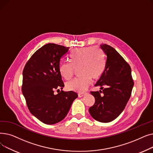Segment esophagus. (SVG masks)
Returning <instances> with one entry per match:
<instances>
[{"mask_svg":"<svg viewBox=\"0 0 153 153\" xmlns=\"http://www.w3.org/2000/svg\"><path fill=\"white\" fill-rule=\"evenodd\" d=\"M86 94H87V93H80V94H78V97H84V96L86 95Z\"/></svg>","mask_w":153,"mask_h":153,"instance_id":"esophagus-1","label":"esophagus"}]
</instances>
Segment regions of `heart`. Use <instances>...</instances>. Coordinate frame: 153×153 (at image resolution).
I'll return each instance as SVG.
<instances>
[{
  "label": "heart",
  "mask_w": 153,
  "mask_h": 153,
  "mask_svg": "<svg viewBox=\"0 0 153 153\" xmlns=\"http://www.w3.org/2000/svg\"><path fill=\"white\" fill-rule=\"evenodd\" d=\"M71 62H61L59 71L66 81L73 77L76 69H79L81 75L66 84L67 89L76 92H83L91 83L92 78L97 79L105 67V58L102 51L97 46L76 48L69 54Z\"/></svg>",
  "instance_id": "heart-1"
}]
</instances>
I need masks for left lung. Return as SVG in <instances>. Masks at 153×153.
Instances as JSON below:
<instances>
[{
	"mask_svg": "<svg viewBox=\"0 0 153 153\" xmlns=\"http://www.w3.org/2000/svg\"><path fill=\"white\" fill-rule=\"evenodd\" d=\"M100 48L105 54V69L95 86H100L102 91L91 92L95 102L89 110L95 120L108 123L117 118L125 109L134 82L131 68L122 56L108 45L101 44ZM103 86L106 87L104 89Z\"/></svg>",
	"mask_w": 153,
	"mask_h": 153,
	"instance_id": "left-lung-1",
	"label": "left lung"
}]
</instances>
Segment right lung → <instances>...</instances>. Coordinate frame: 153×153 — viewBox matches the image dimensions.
Segmentation results:
<instances>
[{"label": "right lung", "mask_w": 153, "mask_h": 153, "mask_svg": "<svg viewBox=\"0 0 153 153\" xmlns=\"http://www.w3.org/2000/svg\"><path fill=\"white\" fill-rule=\"evenodd\" d=\"M69 47L48 43L40 48L27 62L23 71L22 93L30 113L39 121L53 125L67 115L73 101L78 97L73 91L62 89L64 85L59 73L61 59Z\"/></svg>", "instance_id": "right-lung-1"}]
</instances>
